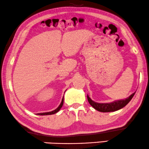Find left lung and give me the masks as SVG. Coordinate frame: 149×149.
Here are the masks:
<instances>
[{"mask_svg": "<svg viewBox=\"0 0 149 149\" xmlns=\"http://www.w3.org/2000/svg\"><path fill=\"white\" fill-rule=\"evenodd\" d=\"M135 93L136 92L133 94H132L129 97L125 98V99L115 100V101H113L111 102H108V103H99V102H96L92 100L88 95L87 98L90 104H91L94 109H95L96 110H97L98 111L100 112H113L116 111L117 110H119L121 109H122L123 107H124L130 101L132 98H133L134 95H135Z\"/></svg>", "mask_w": 149, "mask_h": 149, "instance_id": "left-lung-1", "label": "left lung"}]
</instances>
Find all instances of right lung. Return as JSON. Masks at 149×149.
Returning <instances> with one entry per match:
<instances>
[{"instance_id": "right-lung-1", "label": "right lung", "mask_w": 149, "mask_h": 149, "mask_svg": "<svg viewBox=\"0 0 149 149\" xmlns=\"http://www.w3.org/2000/svg\"><path fill=\"white\" fill-rule=\"evenodd\" d=\"M63 104V98H62L61 102V104H59V106H58V107L56 109H54V110L52 111H50V112L40 113H38V115H39V116H47V115H53V114L56 113H57L58 111L61 109V108L62 107Z\"/></svg>"}]
</instances>
